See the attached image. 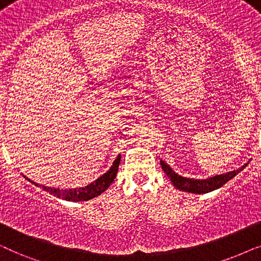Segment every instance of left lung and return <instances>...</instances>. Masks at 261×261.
<instances>
[{
    "label": "left lung",
    "mask_w": 261,
    "mask_h": 261,
    "mask_svg": "<svg viewBox=\"0 0 261 261\" xmlns=\"http://www.w3.org/2000/svg\"><path fill=\"white\" fill-rule=\"evenodd\" d=\"M247 164H245V165L240 167V169L231 171V172L219 174V176L208 178V179L199 180V179H189V178L178 176L177 173L173 172L172 169H171L167 164H165V162L160 160L162 169L164 170V172L167 174V177L170 178L171 183H172L177 189H179V190L192 192V194H206V192H210L215 190V189L221 188L222 185L226 184L228 180H230L231 178L237 176L240 171L244 170L245 167L247 166Z\"/></svg>",
    "instance_id": "8db88e82"
}]
</instances>
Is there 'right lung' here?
<instances>
[{
	"label": "right lung",
	"mask_w": 261,
	"mask_h": 261,
	"mask_svg": "<svg viewBox=\"0 0 261 261\" xmlns=\"http://www.w3.org/2000/svg\"><path fill=\"white\" fill-rule=\"evenodd\" d=\"M121 155H117V158L114 160L113 165L107 172L96 179L94 183L87 185V187L80 188V189H69V190H63V189H55L49 187H44V185H39V187L44 189L45 191H48L49 194L56 196V197L66 199V201H72V202H81V201H88L96 197V196L101 195L102 192H105L110 184L113 183L115 179L117 170H119ZM28 179V178H27ZM30 180V179H28ZM32 181V180H30ZM34 183V181H33ZM35 184V183H34ZM38 185V184H35Z\"/></svg>",
	"instance_id": "add662e5"
}]
</instances>
